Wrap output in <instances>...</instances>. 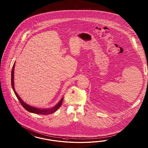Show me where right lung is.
Masks as SVG:
<instances>
[{"label": "right lung", "mask_w": 148, "mask_h": 148, "mask_svg": "<svg viewBox=\"0 0 148 148\" xmlns=\"http://www.w3.org/2000/svg\"><path fill=\"white\" fill-rule=\"evenodd\" d=\"M14 64H15L14 63V66L12 67V72H11V85H12V87L13 88L14 93L16 94V97H17V98L18 99L20 103H21V105H22L23 108H24L26 110H27L29 112H32V113H36V114H42V115H47V114H51L53 112H55L58 109V108H60V107L61 106L62 103L63 98L61 99L60 102L56 106H55L54 108H50V109H40V108H34V107H32V106L28 105L27 103H25L24 101H23L18 96V94L16 93V92L15 91V90L14 88Z\"/></svg>", "instance_id": "right-lung-1"}]
</instances>
